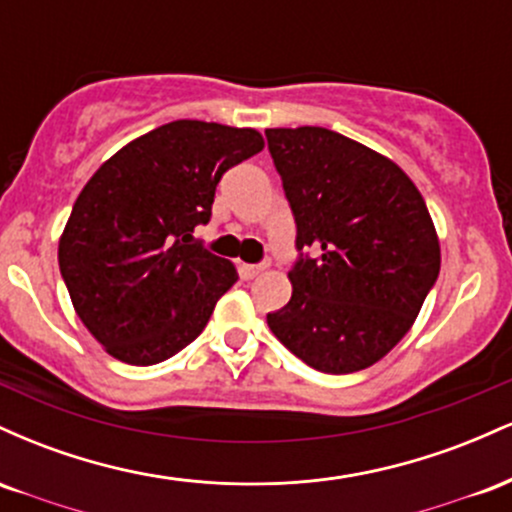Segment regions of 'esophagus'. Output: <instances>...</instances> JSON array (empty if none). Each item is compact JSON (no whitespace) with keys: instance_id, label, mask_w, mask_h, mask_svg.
<instances>
[{"instance_id":"1","label":"esophagus","mask_w":512,"mask_h":512,"mask_svg":"<svg viewBox=\"0 0 512 512\" xmlns=\"http://www.w3.org/2000/svg\"><path fill=\"white\" fill-rule=\"evenodd\" d=\"M262 272H264L262 264H243V267H240V274H243L245 279H255V276H260Z\"/></svg>"}]
</instances>
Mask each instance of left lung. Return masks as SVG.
<instances>
[{
	"label": "left lung",
	"mask_w": 512,
	"mask_h": 512,
	"mask_svg": "<svg viewBox=\"0 0 512 512\" xmlns=\"http://www.w3.org/2000/svg\"><path fill=\"white\" fill-rule=\"evenodd\" d=\"M296 216L291 301L267 315L293 356L322 373H356L390 354L440 272L436 226L392 158L325 127L267 129Z\"/></svg>",
	"instance_id": "1"
}]
</instances>
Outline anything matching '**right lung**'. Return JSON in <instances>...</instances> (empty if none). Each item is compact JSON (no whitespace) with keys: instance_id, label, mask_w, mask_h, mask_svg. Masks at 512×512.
<instances>
[{"instance_id":"right-lung-1","label":"right lung","mask_w":512,"mask_h":512,"mask_svg":"<svg viewBox=\"0 0 512 512\" xmlns=\"http://www.w3.org/2000/svg\"><path fill=\"white\" fill-rule=\"evenodd\" d=\"M264 149L252 127L175 120L122 146L76 197L57 260L88 332L154 366L199 337L236 264L195 243L221 175Z\"/></svg>"}]
</instances>
